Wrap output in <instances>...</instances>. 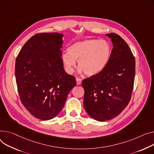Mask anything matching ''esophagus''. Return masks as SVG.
<instances>
[{"label":"esophagus","instance_id":"1","mask_svg":"<svg viewBox=\"0 0 154 154\" xmlns=\"http://www.w3.org/2000/svg\"><path fill=\"white\" fill-rule=\"evenodd\" d=\"M76 82L77 85H80L82 84V79L79 78H76Z\"/></svg>","mask_w":154,"mask_h":154}]
</instances>
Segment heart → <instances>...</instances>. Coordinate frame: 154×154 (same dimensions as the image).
<instances>
[{
    "label": "heart",
    "mask_w": 154,
    "mask_h": 154,
    "mask_svg": "<svg viewBox=\"0 0 154 154\" xmlns=\"http://www.w3.org/2000/svg\"><path fill=\"white\" fill-rule=\"evenodd\" d=\"M112 52L110 43L105 39H87L72 45L61 59L66 72L72 74L76 60L80 72L88 76H95L107 66Z\"/></svg>",
    "instance_id": "obj_1"
}]
</instances>
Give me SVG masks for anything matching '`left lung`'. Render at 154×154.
<instances>
[{"instance_id": "1", "label": "left lung", "mask_w": 154, "mask_h": 154, "mask_svg": "<svg viewBox=\"0 0 154 154\" xmlns=\"http://www.w3.org/2000/svg\"><path fill=\"white\" fill-rule=\"evenodd\" d=\"M106 35L113 46L107 66L82 83L85 109L98 121L111 119L124 110L131 100L135 77V59L128 44L117 34Z\"/></svg>"}]
</instances>
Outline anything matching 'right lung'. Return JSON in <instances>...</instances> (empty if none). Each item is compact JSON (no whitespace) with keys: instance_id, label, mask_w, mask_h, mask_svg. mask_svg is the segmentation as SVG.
I'll return each mask as SVG.
<instances>
[{"instance_id":"add662e5","label":"right lung","mask_w":154,"mask_h":154,"mask_svg":"<svg viewBox=\"0 0 154 154\" xmlns=\"http://www.w3.org/2000/svg\"><path fill=\"white\" fill-rule=\"evenodd\" d=\"M63 34L38 33L20 50L15 61L18 91L33 116L46 121L56 117L76 85L75 77L64 69L61 59Z\"/></svg>"}]
</instances>
